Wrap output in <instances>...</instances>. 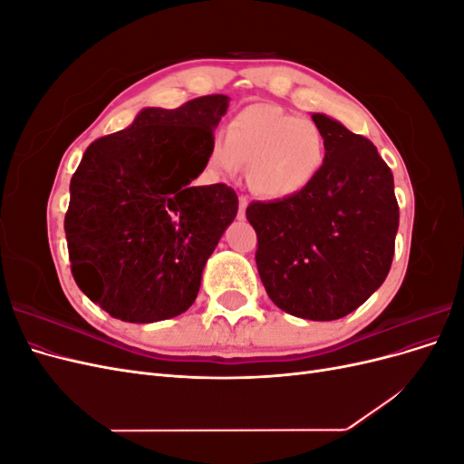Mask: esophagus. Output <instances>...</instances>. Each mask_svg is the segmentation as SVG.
I'll use <instances>...</instances> for the list:
<instances>
[{
  "label": "esophagus",
  "mask_w": 464,
  "mask_h": 464,
  "mask_svg": "<svg viewBox=\"0 0 464 464\" xmlns=\"http://www.w3.org/2000/svg\"><path fill=\"white\" fill-rule=\"evenodd\" d=\"M246 207H247V199L244 195H240V208H237V218H246Z\"/></svg>",
  "instance_id": "esophagus-1"
}]
</instances>
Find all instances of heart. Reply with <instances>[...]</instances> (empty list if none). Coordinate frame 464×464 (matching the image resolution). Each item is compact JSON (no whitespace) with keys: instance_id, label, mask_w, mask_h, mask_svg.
<instances>
[{"instance_id":"1","label":"heart","mask_w":464,"mask_h":464,"mask_svg":"<svg viewBox=\"0 0 464 464\" xmlns=\"http://www.w3.org/2000/svg\"><path fill=\"white\" fill-rule=\"evenodd\" d=\"M323 162L325 137L317 125L275 104H251L237 111L208 150V166L218 174H234L240 164H249V186L265 198L304 191Z\"/></svg>"}]
</instances>
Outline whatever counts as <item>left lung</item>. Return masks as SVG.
<instances>
[{
    "mask_svg": "<svg viewBox=\"0 0 464 464\" xmlns=\"http://www.w3.org/2000/svg\"><path fill=\"white\" fill-rule=\"evenodd\" d=\"M325 162L304 191L251 201L261 283L280 310L312 321L348 315L383 285L395 256L399 203L370 139L314 114Z\"/></svg>",
    "mask_w": 464,
    "mask_h": 464,
    "instance_id": "obj_1",
    "label": "left lung"
}]
</instances>
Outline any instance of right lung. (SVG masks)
I'll return each instance as SVG.
<instances>
[{"mask_svg":"<svg viewBox=\"0 0 464 464\" xmlns=\"http://www.w3.org/2000/svg\"><path fill=\"white\" fill-rule=\"evenodd\" d=\"M228 96L145 108L128 130L91 143L72 178L63 228L77 286L111 317L184 314L237 213L227 184L199 186Z\"/></svg>","mask_w":464,"mask_h":464,"instance_id":"1","label":"right lung"}]
</instances>
